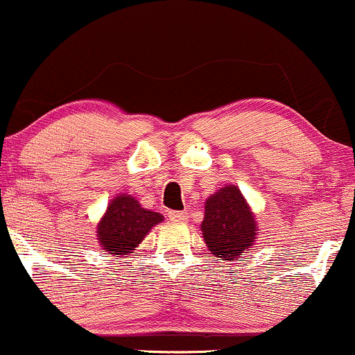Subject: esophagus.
I'll use <instances>...</instances> for the list:
<instances>
[{"instance_id":"1","label":"esophagus","mask_w":355,"mask_h":355,"mask_svg":"<svg viewBox=\"0 0 355 355\" xmlns=\"http://www.w3.org/2000/svg\"><path fill=\"white\" fill-rule=\"evenodd\" d=\"M169 220L176 223H184L188 220V214L182 213V211H169Z\"/></svg>"}]
</instances>
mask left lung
Instances as JSON below:
<instances>
[{"instance_id": "8db88e82", "label": "left lung", "mask_w": 355, "mask_h": 355, "mask_svg": "<svg viewBox=\"0 0 355 355\" xmlns=\"http://www.w3.org/2000/svg\"><path fill=\"white\" fill-rule=\"evenodd\" d=\"M206 246L216 258H241L257 241V220L236 186L218 189L205 202L201 223Z\"/></svg>"}]
</instances>
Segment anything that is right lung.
I'll return each mask as SVG.
<instances>
[{"label":"right lung","mask_w":355,"mask_h":355,"mask_svg":"<svg viewBox=\"0 0 355 355\" xmlns=\"http://www.w3.org/2000/svg\"><path fill=\"white\" fill-rule=\"evenodd\" d=\"M162 220V214L142 208L130 194H119L107 206L105 214L97 225V240L107 254L124 257L132 253L153 226Z\"/></svg>","instance_id":"add662e5"}]
</instances>
